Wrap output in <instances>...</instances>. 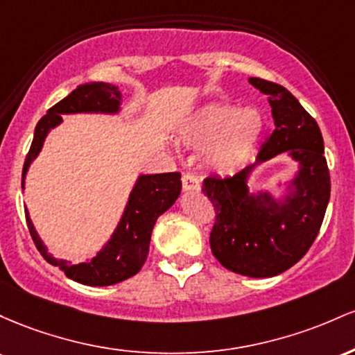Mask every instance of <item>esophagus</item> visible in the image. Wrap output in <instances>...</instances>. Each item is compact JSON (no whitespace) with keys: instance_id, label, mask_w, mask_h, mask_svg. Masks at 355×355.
<instances>
[{"instance_id":"1","label":"esophagus","mask_w":355,"mask_h":355,"mask_svg":"<svg viewBox=\"0 0 355 355\" xmlns=\"http://www.w3.org/2000/svg\"><path fill=\"white\" fill-rule=\"evenodd\" d=\"M182 189L184 191H198L199 189V179L194 173H184L182 174Z\"/></svg>"}]
</instances>
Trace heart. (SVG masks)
Wrapping results in <instances>:
<instances>
[{
  "mask_svg": "<svg viewBox=\"0 0 355 355\" xmlns=\"http://www.w3.org/2000/svg\"><path fill=\"white\" fill-rule=\"evenodd\" d=\"M261 132L263 119L254 109L209 103L191 115L181 137L188 146L209 147L208 161L214 169L234 173L252 159Z\"/></svg>",
  "mask_w": 355,
  "mask_h": 355,
  "instance_id": "obj_1",
  "label": "heart"
}]
</instances>
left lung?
Wrapping results in <instances>:
<instances>
[{
    "label": "left lung",
    "mask_w": 355,
    "mask_h": 355,
    "mask_svg": "<svg viewBox=\"0 0 355 355\" xmlns=\"http://www.w3.org/2000/svg\"><path fill=\"white\" fill-rule=\"evenodd\" d=\"M248 82L268 95L273 132L266 135L254 164L231 178L208 176L201 189L216 213L209 233L214 258L230 272L268 278L302 260L315 241L329 205L330 174L315 119L285 87L257 77ZM286 150L301 162L296 193L284 205L268 195L250 197L245 186L249 171Z\"/></svg>",
    "instance_id": "1"
}]
</instances>
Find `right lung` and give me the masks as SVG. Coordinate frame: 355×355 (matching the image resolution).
<instances>
[{"label": "right lung", "instance_id": "right-lung-1", "mask_svg": "<svg viewBox=\"0 0 355 355\" xmlns=\"http://www.w3.org/2000/svg\"><path fill=\"white\" fill-rule=\"evenodd\" d=\"M119 103H121V92L110 83L90 82L85 85H78L63 101L55 103L38 121L33 142L23 166L21 178L25 179L28 166L38 156L49 130L62 122V114L117 112ZM179 193H181V174L179 173L150 174V176L139 178L137 184L130 193L124 216L110 241L97 253V257L78 265H70L69 261L58 260L46 252L45 245L40 240L33 223L28 216V211H25L28 231L42 257L50 265L60 266L62 272L71 280L90 286L114 285L134 277L146 263L154 225L157 218L174 205Z\"/></svg>", "mask_w": 355, "mask_h": 355}]
</instances>
